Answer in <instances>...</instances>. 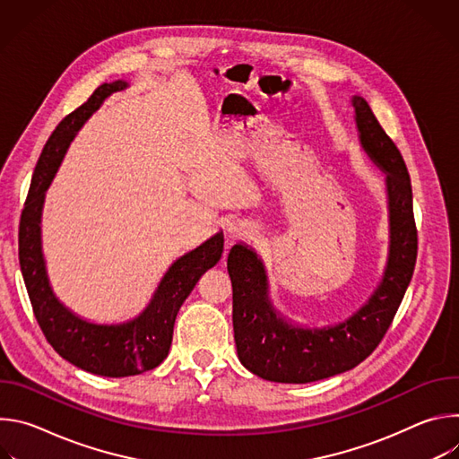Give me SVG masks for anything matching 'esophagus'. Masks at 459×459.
<instances>
[{
    "mask_svg": "<svg viewBox=\"0 0 459 459\" xmlns=\"http://www.w3.org/2000/svg\"><path fill=\"white\" fill-rule=\"evenodd\" d=\"M254 232V227L243 220H234L229 223L227 227V234L230 239H239V238H247Z\"/></svg>",
    "mask_w": 459,
    "mask_h": 459,
    "instance_id": "34e87169",
    "label": "esophagus"
}]
</instances>
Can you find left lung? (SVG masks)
Segmentation results:
<instances>
[{"label":"left lung","mask_w":459,"mask_h":459,"mask_svg":"<svg viewBox=\"0 0 459 459\" xmlns=\"http://www.w3.org/2000/svg\"><path fill=\"white\" fill-rule=\"evenodd\" d=\"M351 105L359 147L385 176V267L370 296L351 316L329 325H305L274 305L265 261L250 245L238 241L227 259L234 342L241 365L267 381L312 383L359 365L385 336L414 273L418 232L405 161L368 103L354 94Z\"/></svg>","instance_id":"8db88e82"}]
</instances>
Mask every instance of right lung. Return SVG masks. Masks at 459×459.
Segmentation results:
<instances>
[{"label": "right lung", "mask_w": 459, "mask_h": 459, "mask_svg": "<svg viewBox=\"0 0 459 459\" xmlns=\"http://www.w3.org/2000/svg\"><path fill=\"white\" fill-rule=\"evenodd\" d=\"M128 89L125 80L100 85L65 117L48 138L36 165L20 221V265L25 287L47 342L74 367L105 377H126L156 368L169 356L176 316L200 278L223 252V230L185 252L167 269L145 308L134 317L100 323L76 314L54 292L43 254L41 216L47 190L89 117L114 92Z\"/></svg>", "instance_id": "1"}]
</instances>
